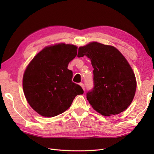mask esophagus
Here are the masks:
<instances>
[{
  "label": "esophagus",
  "mask_w": 154,
  "mask_h": 154,
  "mask_svg": "<svg viewBox=\"0 0 154 154\" xmlns=\"http://www.w3.org/2000/svg\"><path fill=\"white\" fill-rule=\"evenodd\" d=\"M79 85H80V86L83 88V89L85 91V85H84L83 83H79Z\"/></svg>",
  "instance_id": "34e87169"
}]
</instances>
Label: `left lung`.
I'll use <instances>...</instances> for the list:
<instances>
[{
  "instance_id": "obj_1",
  "label": "left lung",
  "mask_w": 154,
  "mask_h": 154,
  "mask_svg": "<svg viewBox=\"0 0 154 154\" xmlns=\"http://www.w3.org/2000/svg\"><path fill=\"white\" fill-rule=\"evenodd\" d=\"M85 55L94 68V87L87 93L91 105L103 116L123 112L131 104L136 89L128 62L116 48L98 42L79 48L77 57Z\"/></svg>"
}]
</instances>
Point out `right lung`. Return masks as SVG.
Masks as SVG:
<instances>
[{
  "instance_id": "obj_1",
  "label": "right lung",
  "mask_w": 154,
  "mask_h": 154,
  "mask_svg": "<svg viewBox=\"0 0 154 154\" xmlns=\"http://www.w3.org/2000/svg\"><path fill=\"white\" fill-rule=\"evenodd\" d=\"M77 47L60 44L45 48L35 55L23 76V91L35 112L45 117L64 112L75 97L83 94L79 85L72 81L69 62L76 57Z\"/></svg>"
}]
</instances>
